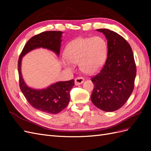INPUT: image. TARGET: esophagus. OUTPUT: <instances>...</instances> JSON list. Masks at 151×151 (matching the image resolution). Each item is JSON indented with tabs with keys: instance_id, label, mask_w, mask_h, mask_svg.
I'll use <instances>...</instances> for the list:
<instances>
[{
	"instance_id": "esophagus-1",
	"label": "esophagus",
	"mask_w": 151,
	"mask_h": 151,
	"mask_svg": "<svg viewBox=\"0 0 151 151\" xmlns=\"http://www.w3.org/2000/svg\"><path fill=\"white\" fill-rule=\"evenodd\" d=\"M84 81V79L82 77H77V78L75 79V84L76 85H80L81 84L83 83V82Z\"/></svg>"
}]
</instances>
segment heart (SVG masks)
<instances>
[{
	"instance_id": "1",
	"label": "heart",
	"mask_w": 151,
	"mask_h": 151,
	"mask_svg": "<svg viewBox=\"0 0 151 151\" xmlns=\"http://www.w3.org/2000/svg\"><path fill=\"white\" fill-rule=\"evenodd\" d=\"M107 54V43L102 37L78 38L67 45L66 56L62 63L72 68L74 63H79L81 70L87 74L96 72L102 67Z\"/></svg>"
}]
</instances>
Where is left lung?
Returning a JSON list of instances; mask_svg holds the SVG:
<instances>
[{"mask_svg":"<svg viewBox=\"0 0 151 151\" xmlns=\"http://www.w3.org/2000/svg\"><path fill=\"white\" fill-rule=\"evenodd\" d=\"M107 39L106 62L98 74L91 78L94 84L91 101L104 111H114L122 107L134 88L136 65L129 43L116 32L98 29Z\"/></svg>","mask_w":151,"mask_h":151,"instance_id":"obj_1","label":"left lung"}]
</instances>
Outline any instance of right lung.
Here are the masks:
<instances>
[{
    "instance_id": "add662e5",
    "label": "right lung",
    "mask_w": 151,
    "mask_h": 151,
    "mask_svg": "<svg viewBox=\"0 0 151 151\" xmlns=\"http://www.w3.org/2000/svg\"><path fill=\"white\" fill-rule=\"evenodd\" d=\"M62 32L44 31L30 38L22 49L18 60L19 87L27 101L39 111L49 114H57L66 108L70 101V91L74 86V80L61 81L42 90L31 89L26 86L21 72L22 57L31 50L42 47L52 50L58 55L60 54Z\"/></svg>"
}]
</instances>
